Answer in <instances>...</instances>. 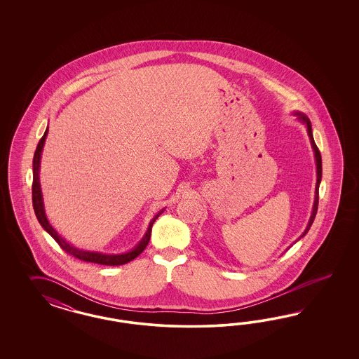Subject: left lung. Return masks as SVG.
<instances>
[{
  "mask_svg": "<svg viewBox=\"0 0 359 359\" xmlns=\"http://www.w3.org/2000/svg\"><path fill=\"white\" fill-rule=\"evenodd\" d=\"M297 116H300L299 118L306 123L308 135H309V140H311V144H312V147H313V150H315L316 163H317V184H316L315 205H313V212H312V216H311V219H309V224H308V226H306L304 233H303V236H305V234L308 233V230H309L311 226H312V224H313V221H315L317 209H318V187H320L321 176H323V162H321V152L318 150V147L316 146L315 140H313V134H312V126H311V122H309V120H308L305 116L300 114V113H297ZM303 236H302V237H303Z\"/></svg>",
  "mask_w": 359,
  "mask_h": 359,
  "instance_id": "1",
  "label": "left lung"
}]
</instances>
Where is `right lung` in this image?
I'll list each match as a JSON object with an SVG mask.
<instances>
[{
  "mask_svg": "<svg viewBox=\"0 0 359 359\" xmlns=\"http://www.w3.org/2000/svg\"><path fill=\"white\" fill-rule=\"evenodd\" d=\"M47 131H48V129H46L43 137L41 138V141L38 143L33 159V189H32V191H33V207L35 216L38 218L39 224L42 225V228L57 242V245H59L67 254L75 257V258L80 259V261L98 263V264H104V266H121V264H125V263H128V262L135 259V258L141 254L142 251L146 249V246L149 245V241H150V237H151L152 224L155 222L156 218L159 217V215L150 222V226L147 229V233H146V236L142 239L141 243H140L135 249L129 251V252L118 254V255H108V254L93 252V251L79 250L76 248L71 246L68 242H65V239L62 238V237L55 231V229L50 225V222L47 221L46 215H44L42 192H41L39 175H38L39 174V163H41V152H42V149H43L44 140H46Z\"/></svg>",
  "mask_w": 359,
  "mask_h": 359,
  "instance_id": "1",
  "label": "right lung"
}]
</instances>
